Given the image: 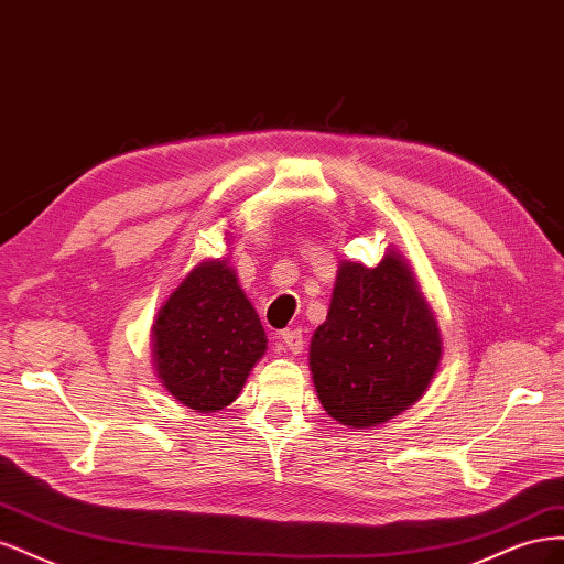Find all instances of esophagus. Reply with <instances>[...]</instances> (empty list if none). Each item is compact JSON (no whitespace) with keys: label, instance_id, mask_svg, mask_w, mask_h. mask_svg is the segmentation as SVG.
<instances>
[{"label":"esophagus","instance_id":"obj_1","mask_svg":"<svg viewBox=\"0 0 564 564\" xmlns=\"http://www.w3.org/2000/svg\"><path fill=\"white\" fill-rule=\"evenodd\" d=\"M282 344H284V350H289L292 355H299L303 350V334L301 329H286L282 332Z\"/></svg>","mask_w":564,"mask_h":564}]
</instances>
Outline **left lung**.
Returning a JSON list of instances; mask_svg holds the SVG:
<instances>
[{
    "mask_svg": "<svg viewBox=\"0 0 564 564\" xmlns=\"http://www.w3.org/2000/svg\"><path fill=\"white\" fill-rule=\"evenodd\" d=\"M442 360L435 313L404 256L379 265L340 261L327 319L311 338L319 404L350 429H379L416 404Z\"/></svg>",
    "mask_w": 564,
    "mask_h": 564,
    "instance_id": "obj_1",
    "label": "left lung"
}]
</instances>
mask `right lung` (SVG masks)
<instances>
[{
  "mask_svg": "<svg viewBox=\"0 0 564 564\" xmlns=\"http://www.w3.org/2000/svg\"><path fill=\"white\" fill-rule=\"evenodd\" d=\"M150 346L166 392L212 414L240 395L268 350V336L228 259H204L160 305Z\"/></svg>",
  "mask_w": 564,
  "mask_h": 564,
  "instance_id": "right-lung-1",
  "label": "right lung"
}]
</instances>
